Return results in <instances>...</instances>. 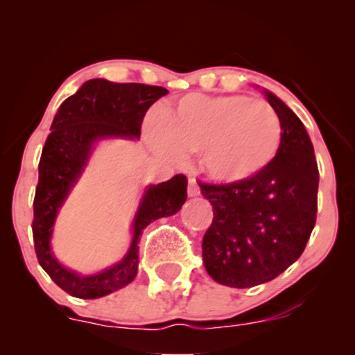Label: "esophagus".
Masks as SVG:
<instances>
[{
	"instance_id": "obj_1",
	"label": "esophagus",
	"mask_w": 355,
	"mask_h": 355,
	"mask_svg": "<svg viewBox=\"0 0 355 355\" xmlns=\"http://www.w3.org/2000/svg\"><path fill=\"white\" fill-rule=\"evenodd\" d=\"M198 193H200V187H198V183L195 178H190L189 180V197H197Z\"/></svg>"
}]
</instances>
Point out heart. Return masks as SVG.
Here are the masks:
<instances>
[{
  "instance_id": "b5f03b06",
  "label": "heart",
  "mask_w": 355,
  "mask_h": 355,
  "mask_svg": "<svg viewBox=\"0 0 355 355\" xmlns=\"http://www.w3.org/2000/svg\"><path fill=\"white\" fill-rule=\"evenodd\" d=\"M157 141L166 153H200L211 180H252L275 160L282 123L270 105L247 96L187 95L160 116Z\"/></svg>"
}]
</instances>
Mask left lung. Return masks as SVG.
<instances>
[{"mask_svg": "<svg viewBox=\"0 0 355 355\" xmlns=\"http://www.w3.org/2000/svg\"><path fill=\"white\" fill-rule=\"evenodd\" d=\"M266 98L282 123V144L267 170L242 183H198L214 220L202 257L215 282L235 288L266 284L302 255L317 218L313 145L299 116L274 93Z\"/></svg>", "mask_w": 355, "mask_h": 355, "instance_id": "obj_1", "label": "left lung"}]
</instances>
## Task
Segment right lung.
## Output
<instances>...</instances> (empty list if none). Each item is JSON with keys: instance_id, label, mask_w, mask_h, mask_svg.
Segmentation results:
<instances>
[{"instance_id": "add662e5", "label": "right lung", "mask_w": 355, "mask_h": 355, "mask_svg": "<svg viewBox=\"0 0 355 355\" xmlns=\"http://www.w3.org/2000/svg\"><path fill=\"white\" fill-rule=\"evenodd\" d=\"M168 89L144 83H113L95 78L83 83L61 103L44 141L38 164V185L33 200V240L40 266L67 294L78 299H98L135 279L138 240L153 220L177 214L187 200L185 175L150 187L133 222V242L116 266L101 274L80 277L61 267L50 252L51 227L68 191L80 177L92 145L103 137H140L148 108Z\"/></svg>"}]
</instances>
